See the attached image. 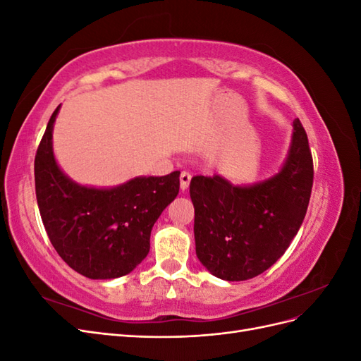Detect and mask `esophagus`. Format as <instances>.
<instances>
[{
  "instance_id": "obj_1",
  "label": "esophagus",
  "mask_w": 361,
  "mask_h": 361,
  "mask_svg": "<svg viewBox=\"0 0 361 361\" xmlns=\"http://www.w3.org/2000/svg\"><path fill=\"white\" fill-rule=\"evenodd\" d=\"M190 182H191V173L188 171H182L180 173V190L185 191L190 187Z\"/></svg>"
}]
</instances>
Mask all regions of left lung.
<instances>
[{
	"label": "left lung",
	"instance_id": "obj_1",
	"mask_svg": "<svg viewBox=\"0 0 361 361\" xmlns=\"http://www.w3.org/2000/svg\"><path fill=\"white\" fill-rule=\"evenodd\" d=\"M312 185V152L298 118L288 159L276 176L250 187H236L218 174L194 176L195 255L203 267L218 279L244 281L274 265L300 231Z\"/></svg>",
	"mask_w": 361,
	"mask_h": 361
}]
</instances>
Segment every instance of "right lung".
<instances>
[{
    "label": "right lung",
    "instance_id": "add662e5",
    "mask_svg": "<svg viewBox=\"0 0 361 361\" xmlns=\"http://www.w3.org/2000/svg\"><path fill=\"white\" fill-rule=\"evenodd\" d=\"M52 113L35 158L36 197L43 226L60 257L93 280L129 274L150 250V232L176 199L179 174L135 178L114 188L75 183L52 152Z\"/></svg>",
    "mask_w": 361,
    "mask_h": 361
}]
</instances>
